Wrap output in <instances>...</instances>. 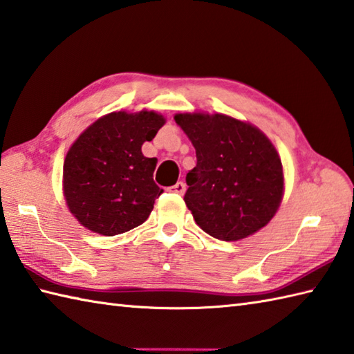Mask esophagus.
Masks as SVG:
<instances>
[{
    "mask_svg": "<svg viewBox=\"0 0 354 354\" xmlns=\"http://www.w3.org/2000/svg\"><path fill=\"white\" fill-rule=\"evenodd\" d=\"M185 189H186V185L183 182H177L174 186L171 187V191L176 192V194H183Z\"/></svg>",
    "mask_w": 354,
    "mask_h": 354,
    "instance_id": "esophagus-1",
    "label": "esophagus"
}]
</instances>
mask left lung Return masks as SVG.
I'll list each match as a JSON object with an SVG mask.
<instances>
[{"mask_svg":"<svg viewBox=\"0 0 354 354\" xmlns=\"http://www.w3.org/2000/svg\"><path fill=\"white\" fill-rule=\"evenodd\" d=\"M177 125L196 148L185 203L197 225L221 241L264 227L284 194L283 165L264 133L225 114L180 113Z\"/></svg>","mask_w":354,"mask_h":354,"instance_id":"obj_1","label":"left lung"}]
</instances>
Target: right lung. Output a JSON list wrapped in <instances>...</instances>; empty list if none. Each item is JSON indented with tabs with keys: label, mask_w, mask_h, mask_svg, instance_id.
<instances>
[{
	"label": "right lung",
	"mask_w": 354,
	"mask_h": 354,
	"mask_svg": "<svg viewBox=\"0 0 354 354\" xmlns=\"http://www.w3.org/2000/svg\"><path fill=\"white\" fill-rule=\"evenodd\" d=\"M163 125L154 111H118L77 137L64 160V196L82 226L113 236L147 221L163 189L153 178L156 158L142 145Z\"/></svg>",
	"instance_id": "add662e5"
}]
</instances>
